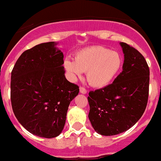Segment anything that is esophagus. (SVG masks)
Returning <instances> with one entry per match:
<instances>
[{
	"label": "esophagus",
	"mask_w": 161,
	"mask_h": 161,
	"mask_svg": "<svg viewBox=\"0 0 161 161\" xmlns=\"http://www.w3.org/2000/svg\"><path fill=\"white\" fill-rule=\"evenodd\" d=\"M80 92L81 93H83V94H85V93H87V90L85 89V88L80 86Z\"/></svg>",
	"instance_id": "esophagus-1"
}]
</instances>
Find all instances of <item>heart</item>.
<instances>
[{
	"label": "heart",
	"instance_id": "heart-1",
	"mask_svg": "<svg viewBox=\"0 0 161 161\" xmlns=\"http://www.w3.org/2000/svg\"><path fill=\"white\" fill-rule=\"evenodd\" d=\"M64 67L72 80L86 72L87 80L93 87H104L117 76L123 67V58L117 52L102 46H93L80 50L74 60L66 59Z\"/></svg>",
	"mask_w": 161,
	"mask_h": 161
}]
</instances>
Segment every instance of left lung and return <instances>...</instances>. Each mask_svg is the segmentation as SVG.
I'll return each instance as SVG.
<instances>
[{
	"instance_id": "8db88e82",
	"label": "left lung",
	"mask_w": 161,
	"mask_h": 161,
	"mask_svg": "<svg viewBox=\"0 0 161 161\" xmlns=\"http://www.w3.org/2000/svg\"><path fill=\"white\" fill-rule=\"evenodd\" d=\"M124 53L123 72L112 84L89 93V119L102 136L123 133L137 123L146 109L149 93L148 65L140 52L120 42Z\"/></svg>"
}]
</instances>
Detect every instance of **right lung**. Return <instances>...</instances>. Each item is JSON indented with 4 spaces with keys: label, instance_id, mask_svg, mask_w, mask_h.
Wrapping results in <instances>:
<instances>
[{
    "label": "right lung",
    "instance_id": "obj_1",
    "mask_svg": "<svg viewBox=\"0 0 161 161\" xmlns=\"http://www.w3.org/2000/svg\"><path fill=\"white\" fill-rule=\"evenodd\" d=\"M54 42L36 45L20 55L11 72L10 99L24 128L42 138L62 132L79 86L65 78L64 55Z\"/></svg>",
    "mask_w": 161,
    "mask_h": 161
}]
</instances>
